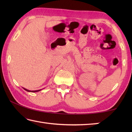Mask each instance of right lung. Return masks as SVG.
Masks as SVG:
<instances>
[{"instance_id":"add662e5","label":"right lung","mask_w":132,"mask_h":132,"mask_svg":"<svg viewBox=\"0 0 132 132\" xmlns=\"http://www.w3.org/2000/svg\"><path fill=\"white\" fill-rule=\"evenodd\" d=\"M26 91H28V92H38V91H41V89H38V90H35V91H30V90H28V89H26V88H23Z\"/></svg>"}]
</instances>
